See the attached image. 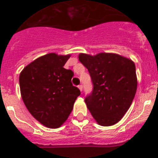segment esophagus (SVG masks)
<instances>
[{
	"instance_id": "obj_1",
	"label": "esophagus",
	"mask_w": 158,
	"mask_h": 158,
	"mask_svg": "<svg viewBox=\"0 0 158 158\" xmlns=\"http://www.w3.org/2000/svg\"><path fill=\"white\" fill-rule=\"evenodd\" d=\"M78 88L80 89V91H82V85H79V86H78Z\"/></svg>"
}]
</instances>
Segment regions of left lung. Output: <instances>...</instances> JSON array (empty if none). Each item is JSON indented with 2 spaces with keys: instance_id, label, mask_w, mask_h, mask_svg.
I'll return each instance as SVG.
<instances>
[{
  "instance_id": "1",
  "label": "left lung",
  "mask_w": 158,
  "mask_h": 158,
  "mask_svg": "<svg viewBox=\"0 0 158 158\" xmlns=\"http://www.w3.org/2000/svg\"><path fill=\"white\" fill-rule=\"evenodd\" d=\"M79 59L87 69L93 83L92 92L85 97L88 109L101 126H113L127 112L135 97V64L108 53L95 56L80 54Z\"/></svg>"
}]
</instances>
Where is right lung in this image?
I'll return each mask as SVG.
<instances>
[{
  "label": "right lung",
  "instance_id": "right-lung-1",
  "mask_svg": "<svg viewBox=\"0 0 158 158\" xmlns=\"http://www.w3.org/2000/svg\"><path fill=\"white\" fill-rule=\"evenodd\" d=\"M70 55L46 54L20 73L22 98L30 114L44 126L56 129L67 120L80 90L72 83L74 73L65 69Z\"/></svg>",
  "mask_w": 158,
  "mask_h": 158
}]
</instances>
